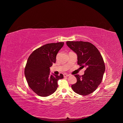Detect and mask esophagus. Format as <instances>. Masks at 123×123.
I'll return each mask as SVG.
<instances>
[{"label":"esophagus","instance_id":"1","mask_svg":"<svg viewBox=\"0 0 123 123\" xmlns=\"http://www.w3.org/2000/svg\"><path fill=\"white\" fill-rule=\"evenodd\" d=\"M64 77H68V76H69L70 75V74H64Z\"/></svg>","mask_w":123,"mask_h":123}]
</instances>
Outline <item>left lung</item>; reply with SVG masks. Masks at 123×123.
Returning <instances> with one entry per match:
<instances>
[{
  "instance_id": "1",
  "label": "left lung",
  "mask_w": 123,
  "mask_h": 123,
  "mask_svg": "<svg viewBox=\"0 0 123 123\" xmlns=\"http://www.w3.org/2000/svg\"><path fill=\"white\" fill-rule=\"evenodd\" d=\"M66 43L77 54L78 65L86 68L84 75H74L77 82L72 85V88L78 94H90L96 90L102 81L105 71L103 58L97 48L89 42L67 41Z\"/></svg>"
}]
</instances>
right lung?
<instances>
[{
	"label": "right lung",
	"mask_w": 123,
	"mask_h": 123,
	"mask_svg": "<svg viewBox=\"0 0 123 123\" xmlns=\"http://www.w3.org/2000/svg\"><path fill=\"white\" fill-rule=\"evenodd\" d=\"M64 42L49 43L34 50L29 57L25 68V75L30 88L37 94L46 97L57 89L58 80L63 75H50L49 67L56 62L59 50Z\"/></svg>",
	"instance_id": "right-lung-1"
}]
</instances>
